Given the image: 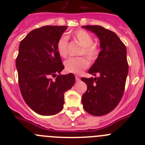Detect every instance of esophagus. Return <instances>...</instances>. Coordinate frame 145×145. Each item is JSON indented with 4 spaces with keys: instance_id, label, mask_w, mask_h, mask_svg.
<instances>
[{
    "instance_id": "34e87169",
    "label": "esophagus",
    "mask_w": 145,
    "mask_h": 145,
    "mask_svg": "<svg viewBox=\"0 0 145 145\" xmlns=\"http://www.w3.org/2000/svg\"><path fill=\"white\" fill-rule=\"evenodd\" d=\"M75 80H76L77 81L80 80V77H79L78 75H75Z\"/></svg>"
}]
</instances>
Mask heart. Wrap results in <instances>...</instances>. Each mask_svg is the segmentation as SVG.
<instances>
[{
  "instance_id": "b5f03b06",
  "label": "heart",
  "mask_w": 145,
  "mask_h": 145,
  "mask_svg": "<svg viewBox=\"0 0 145 145\" xmlns=\"http://www.w3.org/2000/svg\"><path fill=\"white\" fill-rule=\"evenodd\" d=\"M72 37L82 46L80 55H85L91 61H94L99 55V48L93 43L91 35L84 29H78L72 33ZM68 40L65 35L60 37L57 43V49L60 57H65L67 55ZM89 61L86 57H70L65 61V70L71 73H80L89 66Z\"/></svg>"
}]
</instances>
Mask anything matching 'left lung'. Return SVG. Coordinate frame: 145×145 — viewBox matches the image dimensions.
Masks as SVG:
<instances>
[{"instance_id": "obj_1", "label": "left lung", "mask_w": 145, "mask_h": 145, "mask_svg": "<svg viewBox=\"0 0 145 145\" xmlns=\"http://www.w3.org/2000/svg\"><path fill=\"white\" fill-rule=\"evenodd\" d=\"M95 33L100 40L101 52L88 73L97 78H82L87 90L82 104L87 112L95 116L109 113L122 98L129 72L126 47L114 32L99 25L82 26Z\"/></svg>"}]
</instances>
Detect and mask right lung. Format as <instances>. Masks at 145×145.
Masks as SVG:
<instances>
[{
  "instance_id": "add662e5",
  "label": "right lung",
  "mask_w": 145,
  "mask_h": 145,
  "mask_svg": "<svg viewBox=\"0 0 145 145\" xmlns=\"http://www.w3.org/2000/svg\"><path fill=\"white\" fill-rule=\"evenodd\" d=\"M67 28L41 27L32 30L20 42L16 59L20 91L27 105L41 116L60 112L65 103L64 93L75 84L73 74H60L65 67L57 43Z\"/></svg>"
}]
</instances>
